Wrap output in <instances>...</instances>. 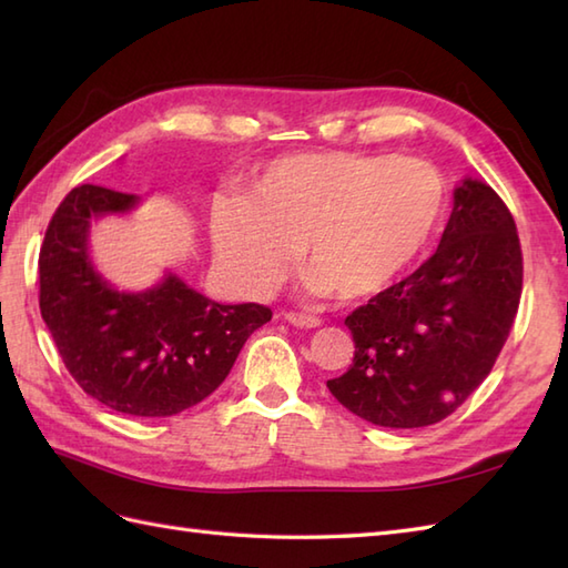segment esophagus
Wrapping results in <instances>:
<instances>
[{
    "instance_id": "1",
    "label": "esophagus",
    "mask_w": 568,
    "mask_h": 568,
    "mask_svg": "<svg viewBox=\"0 0 568 568\" xmlns=\"http://www.w3.org/2000/svg\"><path fill=\"white\" fill-rule=\"evenodd\" d=\"M285 320L291 322V324H295V327H303V329H315V327H320V324H322L320 317L303 315V312H287Z\"/></svg>"
}]
</instances>
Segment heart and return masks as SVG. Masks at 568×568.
Masks as SVG:
<instances>
[{"label":"heart","mask_w":568,"mask_h":568,"mask_svg":"<svg viewBox=\"0 0 568 568\" xmlns=\"http://www.w3.org/2000/svg\"><path fill=\"white\" fill-rule=\"evenodd\" d=\"M449 190L427 161L324 151L273 161L248 200H220L214 248L246 291L273 287L297 248L312 293L366 300L415 268L439 236Z\"/></svg>","instance_id":"heart-1"}]
</instances>
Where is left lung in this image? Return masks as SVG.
<instances>
[{"label":"left lung","mask_w":568,"mask_h":568,"mask_svg":"<svg viewBox=\"0 0 568 568\" xmlns=\"http://www.w3.org/2000/svg\"><path fill=\"white\" fill-rule=\"evenodd\" d=\"M520 295L523 248L513 214L490 185L464 180L439 248L344 320L354 364L327 388L371 425L442 422L486 381Z\"/></svg>","instance_id":"8db88e82"}]
</instances>
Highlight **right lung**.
Wrapping results in <instances>:
<instances>
[{"mask_svg": "<svg viewBox=\"0 0 568 568\" xmlns=\"http://www.w3.org/2000/svg\"><path fill=\"white\" fill-rule=\"evenodd\" d=\"M136 195L80 185L58 204L39 253V305L70 376L94 400L134 417H171L220 388L265 305H220L165 275L119 293L88 256L90 220L129 212Z\"/></svg>", "mask_w": 568, "mask_h": 568, "instance_id": "1", "label": "right lung"}]
</instances>
